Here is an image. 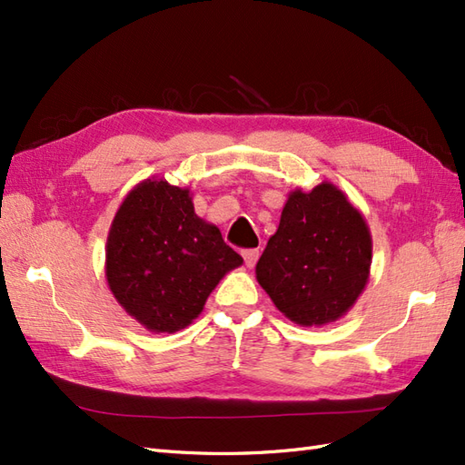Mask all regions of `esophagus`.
I'll return each instance as SVG.
<instances>
[{
  "instance_id": "esophagus-1",
  "label": "esophagus",
  "mask_w": 465,
  "mask_h": 465,
  "mask_svg": "<svg viewBox=\"0 0 465 465\" xmlns=\"http://www.w3.org/2000/svg\"><path fill=\"white\" fill-rule=\"evenodd\" d=\"M242 255H243L245 265H248V268H253L255 262L260 258V250H243Z\"/></svg>"
}]
</instances>
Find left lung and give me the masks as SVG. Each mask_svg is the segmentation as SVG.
I'll return each mask as SVG.
<instances>
[{
  "label": "left lung",
  "instance_id": "1",
  "mask_svg": "<svg viewBox=\"0 0 465 465\" xmlns=\"http://www.w3.org/2000/svg\"><path fill=\"white\" fill-rule=\"evenodd\" d=\"M371 235L363 215L333 183L295 190L255 278L285 318L300 325L340 320L370 278Z\"/></svg>",
  "mask_w": 465,
  "mask_h": 465
}]
</instances>
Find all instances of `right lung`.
<instances>
[{"instance_id":"right-lung-1","label":"right lung","mask_w":465,"mask_h":465,"mask_svg":"<svg viewBox=\"0 0 465 465\" xmlns=\"http://www.w3.org/2000/svg\"><path fill=\"white\" fill-rule=\"evenodd\" d=\"M243 260L193 212L187 187L145 180L117 210L105 245V278L117 303L155 333L202 313L227 272Z\"/></svg>"}]
</instances>
